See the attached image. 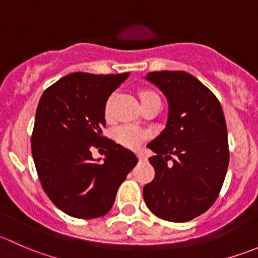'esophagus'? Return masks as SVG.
I'll return each instance as SVG.
<instances>
[{
    "instance_id": "34e87169",
    "label": "esophagus",
    "mask_w": 258,
    "mask_h": 258,
    "mask_svg": "<svg viewBox=\"0 0 258 258\" xmlns=\"http://www.w3.org/2000/svg\"><path fill=\"white\" fill-rule=\"evenodd\" d=\"M137 156H139L140 160H146V155L142 151H139V152H137Z\"/></svg>"
}]
</instances>
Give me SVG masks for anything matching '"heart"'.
Returning a JSON list of instances; mask_svg holds the SVG:
<instances>
[{
	"instance_id": "1",
	"label": "heart",
	"mask_w": 258,
	"mask_h": 258,
	"mask_svg": "<svg viewBox=\"0 0 258 258\" xmlns=\"http://www.w3.org/2000/svg\"><path fill=\"white\" fill-rule=\"evenodd\" d=\"M151 96H156L152 92H142L141 93V101L146 98L151 97ZM148 137V132L145 130L140 128V127L134 126V124H124V126L118 127L114 131V139L118 144L122 146H126L128 148H136L139 147L142 142Z\"/></svg>"
}]
</instances>
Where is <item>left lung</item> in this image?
I'll list each match as a JSON object with an SVG mask.
<instances>
[{"label": "left lung", "mask_w": 258, "mask_h": 258, "mask_svg": "<svg viewBox=\"0 0 258 258\" xmlns=\"http://www.w3.org/2000/svg\"><path fill=\"white\" fill-rule=\"evenodd\" d=\"M168 102L166 127L147 145L155 178L144 188L153 215L170 222H186L215 204L227 172V127L216 96L183 71L150 72L145 77ZM171 155L176 160L171 165Z\"/></svg>", "instance_id": "left-lung-1"}]
</instances>
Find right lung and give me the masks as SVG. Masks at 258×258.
<instances>
[{"mask_svg":"<svg viewBox=\"0 0 258 258\" xmlns=\"http://www.w3.org/2000/svg\"><path fill=\"white\" fill-rule=\"evenodd\" d=\"M130 74L75 72L41 96L31 147L43 191L54 206L76 218L101 217L137 165L131 150L102 136L106 102ZM93 148H105L95 160Z\"/></svg>","mask_w":258,"mask_h":258,"instance_id":"right-lung-1","label":"right lung"}]
</instances>
